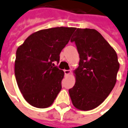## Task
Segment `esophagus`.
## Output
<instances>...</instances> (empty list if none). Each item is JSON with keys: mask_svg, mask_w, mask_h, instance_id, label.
<instances>
[{"mask_svg": "<svg viewBox=\"0 0 128 128\" xmlns=\"http://www.w3.org/2000/svg\"><path fill=\"white\" fill-rule=\"evenodd\" d=\"M64 74H65V76H69L70 73H71V71L70 70H64Z\"/></svg>", "mask_w": 128, "mask_h": 128, "instance_id": "esophagus-1", "label": "esophagus"}]
</instances>
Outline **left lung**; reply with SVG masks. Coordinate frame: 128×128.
<instances>
[{"mask_svg": "<svg viewBox=\"0 0 128 128\" xmlns=\"http://www.w3.org/2000/svg\"><path fill=\"white\" fill-rule=\"evenodd\" d=\"M80 56L74 70L76 84L69 90L73 106L81 110H92L109 95L120 69L117 54L95 29L77 28L73 40Z\"/></svg>", "mask_w": 128, "mask_h": 128, "instance_id": "left-lung-1", "label": "left lung"}]
</instances>
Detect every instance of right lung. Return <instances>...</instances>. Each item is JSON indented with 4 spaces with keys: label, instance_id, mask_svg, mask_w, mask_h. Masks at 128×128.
<instances>
[{
    "label": "right lung",
    "instance_id": "add662e5",
    "mask_svg": "<svg viewBox=\"0 0 128 128\" xmlns=\"http://www.w3.org/2000/svg\"><path fill=\"white\" fill-rule=\"evenodd\" d=\"M76 28L56 27L33 33L19 46L14 62L18 86L30 106H50L62 89L63 70L55 66Z\"/></svg>",
    "mask_w": 128,
    "mask_h": 128
}]
</instances>
